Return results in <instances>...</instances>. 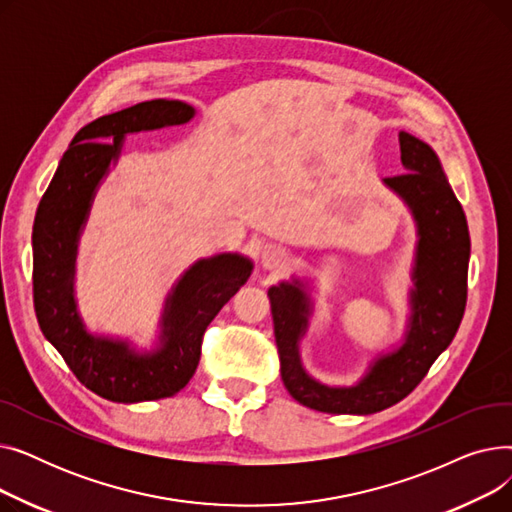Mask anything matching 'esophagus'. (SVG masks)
<instances>
[{"instance_id":"obj_1","label":"esophagus","mask_w":512,"mask_h":512,"mask_svg":"<svg viewBox=\"0 0 512 512\" xmlns=\"http://www.w3.org/2000/svg\"><path fill=\"white\" fill-rule=\"evenodd\" d=\"M259 263L265 272H280L282 267L288 263V253L280 245H267L261 251Z\"/></svg>"}]
</instances>
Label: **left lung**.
I'll return each instance as SVG.
<instances>
[{"instance_id": "8db88e82", "label": "left lung", "mask_w": 512, "mask_h": 512, "mask_svg": "<svg viewBox=\"0 0 512 512\" xmlns=\"http://www.w3.org/2000/svg\"><path fill=\"white\" fill-rule=\"evenodd\" d=\"M398 141L407 174L382 182L409 209L417 238L402 336L373 355L357 382L324 384L305 369L301 357V342L317 311L315 280L292 274L267 290L282 382L294 400L313 411L371 415L396 405L425 378L461 326L471 255L465 211L436 151L405 130L398 132Z\"/></svg>"}]
</instances>
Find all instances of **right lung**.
Listing matches in <instances>:
<instances>
[{"mask_svg": "<svg viewBox=\"0 0 512 512\" xmlns=\"http://www.w3.org/2000/svg\"><path fill=\"white\" fill-rule=\"evenodd\" d=\"M195 116L193 105L153 99L83 126L62 155L35 215L33 294L41 332L80 384L105 400L132 405L178 394L199 365L205 328L253 274V259L242 253L193 261L168 292L151 346L93 332L80 315V236L99 186L118 166L126 137L182 126Z\"/></svg>", "mask_w": 512, "mask_h": 512, "instance_id": "obj_1", "label": "right lung"}]
</instances>
